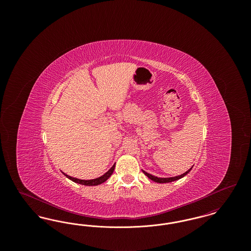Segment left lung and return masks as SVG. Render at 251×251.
I'll return each instance as SVG.
<instances>
[{
	"label": "left lung",
	"mask_w": 251,
	"mask_h": 251,
	"mask_svg": "<svg viewBox=\"0 0 251 251\" xmlns=\"http://www.w3.org/2000/svg\"><path fill=\"white\" fill-rule=\"evenodd\" d=\"M191 169L192 167L189 170H187L185 173H183V174H181V175H179V176H177V177H172V178H158V177H155V176H153V175H151V174H150V173H148V172H146V171H144V170H142V171H143L144 174H145L148 178H150V179H151V180H153V181H155V182H159V183H166V182L174 181V180H177V179L184 177L187 173L190 172Z\"/></svg>",
	"instance_id": "left-lung-1"
}]
</instances>
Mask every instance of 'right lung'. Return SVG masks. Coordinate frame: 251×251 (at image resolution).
Returning <instances> with one entry per match:
<instances>
[{"label": "right lung", "instance_id": "1", "mask_svg": "<svg viewBox=\"0 0 251 251\" xmlns=\"http://www.w3.org/2000/svg\"><path fill=\"white\" fill-rule=\"evenodd\" d=\"M114 169H115V165L111 167L104 175H102V176H100V177H99V178H97V179H87V180H85V179H76V178L71 177V176H69V175H67V174H65V173H64V175H65L67 178L72 179V181H74V182H77V183H80V184H83V185H87V186H92V185H99V184L104 182L105 180H107L108 178L113 174Z\"/></svg>", "mask_w": 251, "mask_h": 251}]
</instances>
